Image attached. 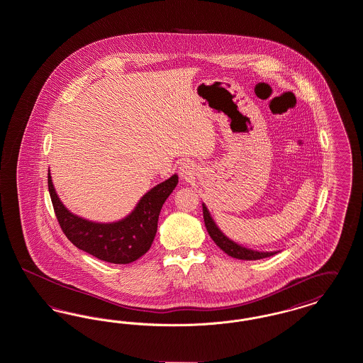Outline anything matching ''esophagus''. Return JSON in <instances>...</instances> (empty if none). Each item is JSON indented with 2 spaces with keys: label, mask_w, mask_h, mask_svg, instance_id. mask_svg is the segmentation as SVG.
Returning a JSON list of instances; mask_svg holds the SVG:
<instances>
[{
  "label": "esophagus",
  "mask_w": 363,
  "mask_h": 363,
  "mask_svg": "<svg viewBox=\"0 0 363 363\" xmlns=\"http://www.w3.org/2000/svg\"><path fill=\"white\" fill-rule=\"evenodd\" d=\"M196 173V169H194V164L190 163V162H185L179 166V174L184 179H191L193 175Z\"/></svg>",
  "instance_id": "1"
}]
</instances>
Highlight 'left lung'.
<instances>
[{
  "label": "left lung",
  "instance_id": "1",
  "mask_svg": "<svg viewBox=\"0 0 363 363\" xmlns=\"http://www.w3.org/2000/svg\"><path fill=\"white\" fill-rule=\"evenodd\" d=\"M203 215H204V222L207 227L208 234L209 237L213 240V242L225 252L228 256L238 259H261L265 257H271L274 255H277L279 252H259V250H253L249 247H245L240 243L230 240L225 233L216 225L215 220L212 219L207 206L203 203Z\"/></svg>",
  "mask_w": 363,
  "mask_h": 363
}]
</instances>
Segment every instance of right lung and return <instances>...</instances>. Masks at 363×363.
<instances>
[{
    "instance_id": "add662e5",
    "label": "right lung",
    "mask_w": 363,
    "mask_h": 363,
    "mask_svg": "<svg viewBox=\"0 0 363 363\" xmlns=\"http://www.w3.org/2000/svg\"><path fill=\"white\" fill-rule=\"evenodd\" d=\"M48 184L58 223L76 247L106 262L129 264L150 250L155 238L160 209L175 189L178 175L174 174L148 190L129 215L110 223L92 222L72 213L54 189L50 170Z\"/></svg>"
}]
</instances>
